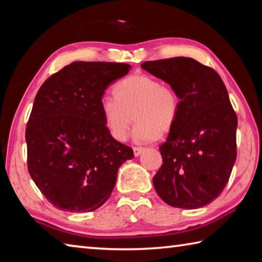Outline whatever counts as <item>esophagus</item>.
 Listing matches in <instances>:
<instances>
[{"instance_id":"esophagus-1","label":"esophagus","mask_w":262,"mask_h":262,"mask_svg":"<svg viewBox=\"0 0 262 262\" xmlns=\"http://www.w3.org/2000/svg\"><path fill=\"white\" fill-rule=\"evenodd\" d=\"M143 148H137V147H135V148H133V151H134V155H135V157H137V156H140V155L143 152Z\"/></svg>"}]
</instances>
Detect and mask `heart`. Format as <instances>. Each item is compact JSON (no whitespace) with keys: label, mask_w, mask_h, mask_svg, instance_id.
Listing matches in <instances>:
<instances>
[{"label":"heart","mask_w":262,"mask_h":262,"mask_svg":"<svg viewBox=\"0 0 262 262\" xmlns=\"http://www.w3.org/2000/svg\"><path fill=\"white\" fill-rule=\"evenodd\" d=\"M114 92L101 97L100 111L115 140L128 137L132 114L136 122L133 137L137 143L152 142L159 134L170 132L178 118V95L149 75H130L115 84Z\"/></svg>","instance_id":"b5f03b06"}]
</instances>
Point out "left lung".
Here are the masks:
<instances>
[{
  "label": "left lung",
  "instance_id": "8db88e82",
  "mask_svg": "<svg viewBox=\"0 0 262 262\" xmlns=\"http://www.w3.org/2000/svg\"><path fill=\"white\" fill-rule=\"evenodd\" d=\"M141 67L170 84L179 113L159 150L163 164L152 183L172 207L198 209L227 186L237 157V115L214 69L190 57L147 61Z\"/></svg>",
  "mask_w": 262,
  "mask_h": 262
}]
</instances>
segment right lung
<instances>
[{"instance_id": "1", "label": "right lung", "mask_w": 262, "mask_h": 262, "mask_svg": "<svg viewBox=\"0 0 262 262\" xmlns=\"http://www.w3.org/2000/svg\"><path fill=\"white\" fill-rule=\"evenodd\" d=\"M130 66L73 62L39 89L25 139L31 178L60 210L86 212L111 196L118 170L134 157L106 127L100 98Z\"/></svg>"}]
</instances>
